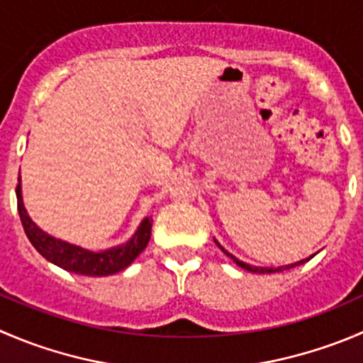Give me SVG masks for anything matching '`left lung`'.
<instances>
[{"instance_id": "8db88e82", "label": "left lung", "mask_w": 363, "mask_h": 363, "mask_svg": "<svg viewBox=\"0 0 363 363\" xmlns=\"http://www.w3.org/2000/svg\"><path fill=\"white\" fill-rule=\"evenodd\" d=\"M214 242H216V245H218V246H220V250H221V252H223V253H227V255H228V257H230V259H232V260H234V262H235V264H238V266H241V267H242V269H246V271H252V273H275V271H282V269H291V267H294V266H300V264L307 262V260H311V259H312V257H314V255H312V257H308V259H303V260H300V262H294V264H289V266H284V267H257V266H250V264H245V262H241V260H238V259H235V257H234V255H230V253H228V252H227V250H225V248H223V246H221V245H220V242H218V241H214Z\"/></svg>"}]
</instances>
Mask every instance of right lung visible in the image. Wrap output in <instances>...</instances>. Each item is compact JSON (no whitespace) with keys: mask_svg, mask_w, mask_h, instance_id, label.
Returning <instances> with one entry per match:
<instances>
[{"mask_svg":"<svg viewBox=\"0 0 363 363\" xmlns=\"http://www.w3.org/2000/svg\"><path fill=\"white\" fill-rule=\"evenodd\" d=\"M16 195L21 223H23V228L31 245L49 262L56 264V266H60L65 271H70V273L86 277L113 275V273L125 269L145 250L147 242L150 239L152 218H145L138 227V230H136V234L124 245L104 250V252L99 253L88 252V250L69 245V242L60 241V239H55L49 234H45V232H42L26 214V209L23 206V196H21V184H17Z\"/></svg>","mask_w":363,"mask_h":363,"instance_id":"right-lung-1","label":"right lung"}]
</instances>
